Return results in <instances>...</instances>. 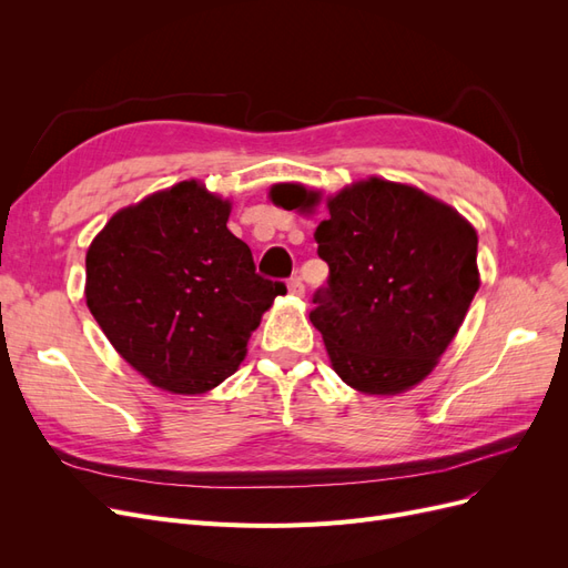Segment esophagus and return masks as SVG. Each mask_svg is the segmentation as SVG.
<instances>
[{"label":"esophagus","mask_w":568,"mask_h":568,"mask_svg":"<svg viewBox=\"0 0 568 568\" xmlns=\"http://www.w3.org/2000/svg\"><path fill=\"white\" fill-rule=\"evenodd\" d=\"M288 294H294V296H303L305 294V284L301 282V277H291L288 280Z\"/></svg>","instance_id":"1"}]
</instances>
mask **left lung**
Listing matches in <instances>:
<instances>
[{
  "label": "left lung",
  "instance_id": "8db88e82",
  "mask_svg": "<svg viewBox=\"0 0 568 568\" xmlns=\"http://www.w3.org/2000/svg\"><path fill=\"white\" fill-rule=\"evenodd\" d=\"M270 199L305 211L320 194L274 184ZM326 209L315 242L329 280L311 322L348 386L403 393L436 367L476 296V230L422 189L379 178L341 189Z\"/></svg>",
  "mask_w": 568,
  "mask_h": 568
}]
</instances>
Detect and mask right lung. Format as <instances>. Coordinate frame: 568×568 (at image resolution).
<instances>
[{
	"label": "right lung",
	"mask_w": 568,
	"mask_h": 568,
	"mask_svg": "<svg viewBox=\"0 0 568 568\" xmlns=\"http://www.w3.org/2000/svg\"><path fill=\"white\" fill-rule=\"evenodd\" d=\"M232 203L186 180L118 211L88 251L90 313L136 372L180 395L236 372L282 282L227 230Z\"/></svg>",
	"instance_id": "1"
}]
</instances>
